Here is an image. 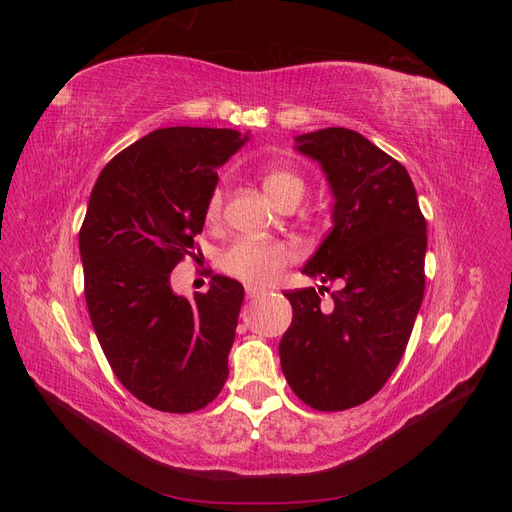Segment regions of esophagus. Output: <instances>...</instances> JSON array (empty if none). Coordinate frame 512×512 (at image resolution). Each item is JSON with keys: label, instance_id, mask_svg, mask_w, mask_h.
Returning a JSON list of instances; mask_svg holds the SVG:
<instances>
[{"label": "esophagus", "instance_id": "34e87169", "mask_svg": "<svg viewBox=\"0 0 512 512\" xmlns=\"http://www.w3.org/2000/svg\"><path fill=\"white\" fill-rule=\"evenodd\" d=\"M245 294H247V299H250V301H256L260 297H265L267 290L260 288V286H245Z\"/></svg>", "mask_w": 512, "mask_h": 512}]
</instances>
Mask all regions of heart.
Returning <instances> with one entry per match:
<instances>
[{
  "label": "heart",
  "instance_id": "obj_1",
  "mask_svg": "<svg viewBox=\"0 0 512 512\" xmlns=\"http://www.w3.org/2000/svg\"><path fill=\"white\" fill-rule=\"evenodd\" d=\"M262 188L275 200L277 205H284L288 200H301L305 194L307 183L305 179L284 166H265L260 170ZM224 205V192L215 188L207 200V220L215 222L220 218ZM294 258L292 247L280 241H256V239H241L232 243L222 254L220 265L222 269L237 277V280L250 284H269L282 275L288 262Z\"/></svg>",
  "mask_w": 512,
  "mask_h": 512
}]
</instances>
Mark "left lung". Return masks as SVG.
I'll return each instance as SVG.
<instances>
[{
  "label": "left lung",
  "instance_id": "1",
  "mask_svg": "<svg viewBox=\"0 0 512 512\" xmlns=\"http://www.w3.org/2000/svg\"><path fill=\"white\" fill-rule=\"evenodd\" d=\"M333 192V228L303 273L329 288L284 292L292 324L280 342L286 382L303 404L348 410L374 397L406 352L425 292L427 224L408 170L354 130L294 138Z\"/></svg>",
  "mask_w": 512,
  "mask_h": 512
}]
</instances>
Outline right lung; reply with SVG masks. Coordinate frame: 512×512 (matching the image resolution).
I'll use <instances>...</instances> for the list:
<instances>
[{
	"label": "right lung",
	"instance_id": "1",
	"mask_svg": "<svg viewBox=\"0 0 512 512\" xmlns=\"http://www.w3.org/2000/svg\"><path fill=\"white\" fill-rule=\"evenodd\" d=\"M245 141L228 128L153 130L102 168L89 196L79 250L91 324L117 380L162 412L205 408L228 378L243 286L213 275L188 301L170 271L203 232L215 168Z\"/></svg>",
	"mask_w": 512,
	"mask_h": 512
}]
</instances>
